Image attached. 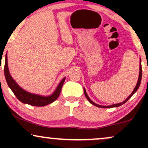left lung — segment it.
<instances>
[{
  "mask_svg": "<svg viewBox=\"0 0 148 148\" xmlns=\"http://www.w3.org/2000/svg\"><path fill=\"white\" fill-rule=\"evenodd\" d=\"M140 70H139V76H138V81H137V84H136V87L134 88V90L133 92H132V94L130 95V96L128 97L125 100V101H123V102H121V103H116V104H113V105H110V106H101V105H99V104H97V103H95V102H93L92 100L90 99V97H88V95H87V92H86V89L84 88V94H85V96H86V97L87 98V99L88 100V101L90 102L92 104L94 105V106H95L97 107H99V108H113V107H118V106H121V105H123L125 103V102H127V101H128L129 99H130L131 97H132L133 95L134 94V93L136 92L137 90H138L139 86H140V82H141V79H142V67H141V60H140Z\"/></svg>",
  "mask_w": 148,
  "mask_h": 148,
  "instance_id": "obj_1",
  "label": "left lung"
}]
</instances>
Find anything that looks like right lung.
Listing matches in <instances>:
<instances>
[{"instance_id": "add662e5", "label": "right lung", "mask_w": 148, "mask_h": 148, "mask_svg": "<svg viewBox=\"0 0 148 148\" xmlns=\"http://www.w3.org/2000/svg\"><path fill=\"white\" fill-rule=\"evenodd\" d=\"M4 73L5 76L8 86H9L12 91L16 97V98L23 103H28L31 106H45L46 105H48L49 103L53 102L58 99L62 89V86L63 85L65 78L62 79L60 84L57 86L56 89L55 90L54 92L49 96H42L39 95L32 94L24 90L23 89L20 87L15 82V81L12 79L10 75L9 69H8V56L5 55V62L4 67Z\"/></svg>"}]
</instances>
